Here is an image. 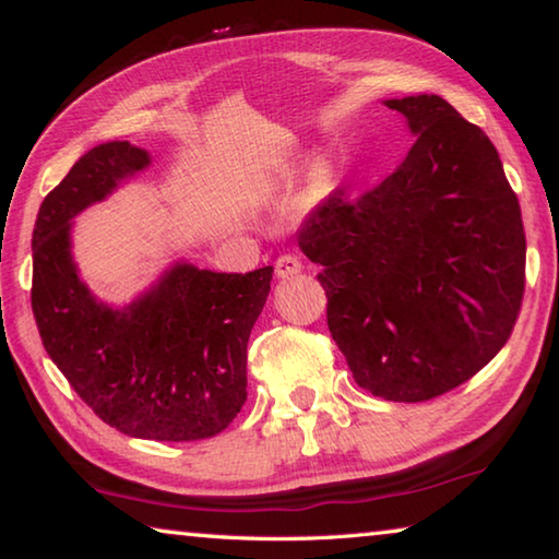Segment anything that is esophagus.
Segmentation results:
<instances>
[{
  "instance_id": "obj_1",
  "label": "esophagus",
  "mask_w": 559,
  "mask_h": 559,
  "mask_svg": "<svg viewBox=\"0 0 559 559\" xmlns=\"http://www.w3.org/2000/svg\"><path fill=\"white\" fill-rule=\"evenodd\" d=\"M302 263L298 261V257H293V253H283V257L276 261V276L278 278H290L300 273Z\"/></svg>"
}]
</instances>
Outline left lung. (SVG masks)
Listing matches in <instances>:
<instances>
[{"instance_id": "obj_1", "label": "left lung", "mask_w": 559, "mask_h": 559, "mask_svg": "<svg viewBox=\"0 0 559 559\" xmlns=\"http://www.w3.org/2000/svg\"><path fill=\"white\" fill-rule=\"evenodd\" d=\"M416 135L404 163L318 204L298 246L320 263L330 335L362 390L427 402L484 370L525 293V229L498 150L439 96L384 100Z\"/></svg>"}]
</instances>
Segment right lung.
Returning <instances> with one entry per match:
<instances>
[{
  "instance_id": "add662e5",
  "label": "right lung",
  "mask_w": 559,
  "mask_h": 559,
  "mask_svg": "<svg viewBox=\"0 0 559 559\" xmlns=\"http://www.w3.org/2000/svg\"><path fill=\"white\" fill-rule=\"evenodd\" d=\"M150 165L130 143L88 150L53 187L34 224L32 310L41 343L75 394L128 437H216L246 402V345L273 266L214 273L175 263L126 308L91 296L71 257V219Z\"/></svg>"
}]
</instances>
